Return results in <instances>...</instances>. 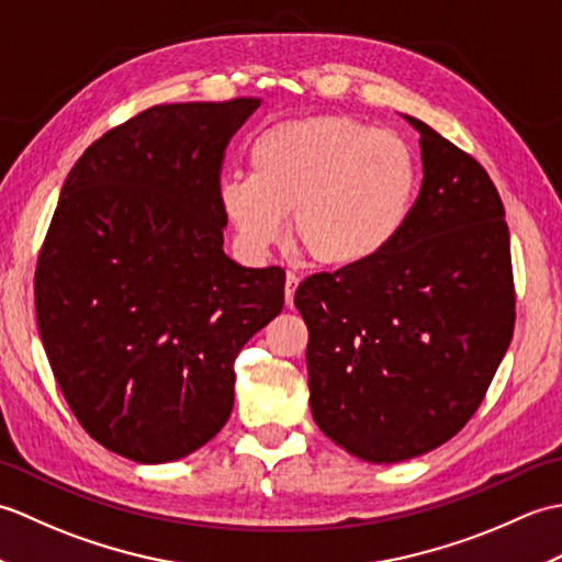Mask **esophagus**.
Segmentation results:
<instances>
[{"label":"esophagus","mask_w":562,"mask_h":562,"mask_svg":"<svg viewBox=\"0 0 562 562\" xmlns=\"http://www.w3.org/2000/svg\"><path fill=\"white\" fill-rule=\"evenodd\" d=\"M296 288H300V274L288 272V278H284V304H288V306L294 304Z\"/></svg>","instance_id":"34e87169"}]
</instances>
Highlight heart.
<instances>
[{
	"label": "heart",
	"mask_w": 562,
	"mask_h": 562,
	"mask_svg": "<svg viewBox=\"0 0 562 562\" xmlns=\"http://www.w3.org/2000/svg\"><path fill=\"white\" fill-rule=\"evenodd\" d=\"M415 190L417 159L401 135L350 115H312L262 130L250 173L224 176L217 198L254 254L280 241L292 214L302 254L318 266L352 268L396 241Z\"/></svg>",
	"instance_id": "obj_1"
}]
</instances>
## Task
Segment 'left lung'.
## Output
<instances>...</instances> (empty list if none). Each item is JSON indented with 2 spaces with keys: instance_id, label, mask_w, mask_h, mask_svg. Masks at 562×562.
I'll return each mask as SVG.
<instances>
[{
  "instance_id": "left-lung-1",
  "label": "left lung",
  "mask_w": 562,
  "mask_h": 562,
  "mask_svg": "<svg viewBox=\"0 0 562 562\" xmlns=\"http://www.w3.org/2000/svg\"><path fill=\"white\" fill-rule=\"evenodd\" d=\"M423 188L384 254L318 272L294 294L308 328V391L321 432L369 463L445 445L485 398L515 333L509 229L471 154L405 115Z\"/></svg>"
}]
</instances>
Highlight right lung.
<instances>
[{
	"label": "right lung",
	"instance_id": "add662e5",
	"mask_svg": "<svg viewBox=\"0 0 562 562\" xmlns=\"http://www.w3.org/2000/svg\"><path fill=\"white\" fill-rule=\"evenodd\" d=\"M260 105L166 103L109 130L59 193L35 316L79 425L139 463L188 457L234 408V360L284 306V270L224 254L217 188Z\"/></svg>",
	"mask_w": 562,
	"mask_h": 562
}]
</instances>
